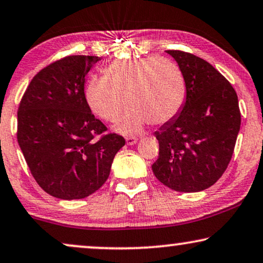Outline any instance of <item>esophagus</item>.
I'll return each mask as SVG.
<instances>
[{
    "mask_svg": "<svg viewBox=\"0 0 263 263\" xmlns=\"http://www.w3.org/2000/svg\"><path fill=\"white\" fill-rule=\"evenodd\" d=\"M137 141H138V139L136 138V137H127V138H126V143H127L128 145L136 144V143H137Z\"/></svg>",
    "mask_w": 263,
    "mask_h": 263,
    "instance_id": "1",
    "label": "esophagus"
}]
</instances>
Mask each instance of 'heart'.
I'll use <instances>...</instances> for the list:
<instances>
[{"mask_svg": "<svg viewBox=\"0 0 263 263\" xmlns=\"http://www.w3.org/2000/svg\"><path fill=\"white\" fill-rule=\"evenodd\" d=\"M85 99L93 114L109 122L127 104L114 128L137 135L148 122L161 126L178 117L186 101V80L179 66L160 56L117 61L104 69V77L86 83Z\"/></svg>", "mask_w": 263, "mask_h": 263, "instance_id": "1", "label": "heart"}]
</instances>
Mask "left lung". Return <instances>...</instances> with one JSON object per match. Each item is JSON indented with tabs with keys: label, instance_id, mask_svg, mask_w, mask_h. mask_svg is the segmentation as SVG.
Returning a JSON list of instances; mask_svg holds the SVG:
<instances>
[{
	"label": "left lung",
	"instance_id": "8db88e82",
	"mask_svg": "<svg viewBox=\"0 0 263 263\" xmlns=\"http://www.w3.org/2000/svg\"><path fill=\"white\" fill-rule=\"evenodd\" d=\"M186 80V101L176 119L155 136V177L179 192H198L219 180L232 157L240 128L238 97L221 73L198 56L167 50Z\"/></svg>",
	"mask_w": 263,
	"mask_h": 263
}]
</instances>
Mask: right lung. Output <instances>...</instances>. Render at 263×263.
I'll use <instances>...</instances> for the list:
<instances>
[{"instance_id": "1", "label": "right lung", "mask_w": 263, "mask_h": 263, "mask_svg": "<svg viewBox=\"0 0 263 263\" xmlns=\"http://www.w3.org/2000/svg\"><path fill=\"white\" fill-rule=\"evenodd\" d=\"M99 56L71 55L33 77L17 110V143L37 184L56 198L80 199L99 190L125 139L87 106L85 77Z\"/></svg>"}]
</instances>
